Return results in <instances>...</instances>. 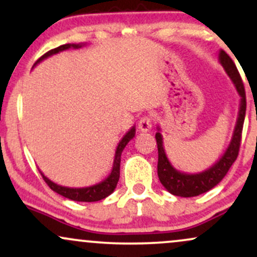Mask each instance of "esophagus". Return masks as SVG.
<instances>
[{
	"instance_id": "esophagus-1",
	"label": "esophagus",
	"mask_w": 257,
	"mask_h": 257,
	"mask_svg": "<svg viewBox=\"0 0 257 257\" xmlns=\"http://www.w3.org/2000/svg\"><path fill=\"white\" fill-rule=\"evenodd\" d=\"M138 128H139V131H141L144 133L149 132L150 129L152 128L151 118H150V117H147V116L143 117V118H140V120H139V123H138Z\"/></svg>"
}]
</instances>
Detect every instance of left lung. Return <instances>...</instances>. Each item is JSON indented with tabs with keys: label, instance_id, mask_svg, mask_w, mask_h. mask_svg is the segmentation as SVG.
Segmentation results:
<instances>
[{
	"label": "left lung",
	"instance_id": "1",
	"mask_svg": "<svg viewBox=\"0 0 257 257\" xmlns=\"http://www.w3.org/2000/svg\"><path fill=\"white\" fill-rule=\"evenodd\" d=\"M219 61L225 69L227 76L231 78L232 83L234 84L238 95L240 98L239 111H238L237 122H235L234 131H233L231 143L226 149L225 153L219 158V161L215 162L213 166L208 168L204 172L197 174L180 172V170L175 169L172 166V163L168 159L166 150H164L163 146V137L161 134V128L157 126L158 132L156 133V141H157L158 149V178L161 184L166 187L168 192L174 194V196L196 197L210 191L211 188H214L221 180L225 178L229 168L232 167V164L237 159L238 152H239L241 131H243L246 111L245 90H244L243 82H241L237 66L233 63L232 59L228 57V54L222 49L219 53Z\"/></svg>",
	"mask_w": 257,
	"mask_h": 257
}]
</instances>
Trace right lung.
<instances>
[{"label": "right lung", "instance_id": "obj_1", "mask_svg": "<svg viewBox=\"0 0 257 257\" xmlns=\"http://www.w3.org/2000/svg\"><path fill=\"white\" fill-rule=\"evenodd\" d=\"M84 44H73V43H67L63 44V46L57 47V48L52 49V51L47 52L46 54L42 55L38 60L35 63L34 66H36L38 63L44 60V59L52 57V55L58 54V53L66 51V49L75 48L78 49L81 47H83ZM135 137V125L132 126L129 129L128 133H125L124 137L122 138V140L119 141L118 146L116 149V153H114V159H113V166H112V170L110 175L107 176L105 180H102L99 184H95L93 186H88V187H66V186H60L55 182H53L52 180H49L47 176H44V174L41 172V175L44 181L47 182V185L52 188L54 192H57L60 196L65 197V198H69L71 200H76V202H98L108 197L113 192L114 188H116L117 182L119 180V167H120V155H122L123 150L126 146V144Z\"/></svg>", "mask_w": 257, "mask_h": 257}]
</instances>
